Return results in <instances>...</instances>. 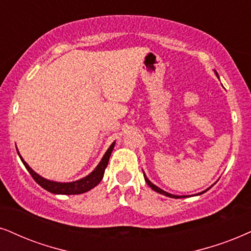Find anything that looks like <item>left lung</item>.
Instances as JSON below:
<instances>
[{
  "mask_svg": "<svg viewBox=\"0 0 251 251\" xmlns=\"http://www.w3.org/2000/svg\"><path fill=\"white\" fill-rule=\"evenodd\" d=\"M215 74H217V76H218V73H217V72H215ZM144 177H145V180H146V183H147L148 185L151 186V188L154 190V191H156V192H158V193H161V195H163V196H167V197H170V198H183V197H185V196H175V195H171V193H168V192H166V191H163L162 189H160V188H158V186L155 185V184L151 183V180H149V179L147 178V176H146L145 174H144ZM207 190H208V189H207ZM207 190H205V191H202V192H201V193H198V195H201V193L206 192V191H207Z\"/></svg>",
  "mask_w": 251,
  "mask_h": 251,
  "instance_id": "8db88e82",
  "label": "left lung"
}]
</instances>
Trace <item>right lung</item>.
I'll list each match as a JSON object with an SVG mask.
<instances>
[{"label": "right lung", "mask_w": 251, "mask_h": 251, "mask_svg": "<svg viewBox=\"0 0 251 251\" xmlns=\"http://www.w3.org/2000/svg\"><path fill=\"white\" fill-rule=\"evenodd\" d=\"M115 144L116 142H113V144L110 146L109 149L106 151V153L104 154L103 158L100 160V162L98 163V166L96 168H95L93 173H90L88 176L83 177V178L69 183H60L44 178V177L38 175L36 171H33L30 167H28V164L23 160V157L21 156L20 153H18V155H20L22 162H23L25 168H26L28 173H30V175L32 176V178L39 184L41 188L47 190V191L50 193H55V195H80V193H84L89 191V190L94 189L95 186L98 185L100 180H102L104 176V171H105V168L107 167V163H109V158L113 151V147H115Z\"/></svg>", "instance_id": "right-lung-1"}]
</instances>
